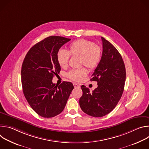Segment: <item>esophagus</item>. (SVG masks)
Instances as JSON below:
<instances>
[{
	"label": "esophagus",
	"mask_w": 149,
	"mask_h": 149,
	"mask_svg": "<svg viewBox=\"0 0 149 149\" xmlns=\"http://www.w3.org/2000/svg\"><path fill=\"white\" fill-rule=\"evenodd\" d=\"M74 88H79V86L78 84H77V83H74Z\"/></svg>",
	"instance_id": "esophagus-1"
}]
</instances>
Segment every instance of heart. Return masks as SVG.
Here are the masks:
<instances>
[{"label":"heart","mask_w":149,"mask_h":149,"mask_svg":"<svg viewBox=\"0 0 149 149\" xmlns=\"http://www.w3.org/2000/svg\"><path fill=\"white\" fill-rule=\"evenodd\" d=\"M70 55L72 56L80 55L81 65H86L90 70L95 69L101 61V48L94 42L84 39H79L74 41L69 45L68 51L59 49L56 53V59L61 68H67ZM87 74L85 68L78 70H72L67 73V77L71 80L79 82Z\"/></svg>","instance_id":"1"}]
</instances>
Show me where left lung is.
Returning <instances> with one entry per match:
<instances>
[{"label":"left lung","instance_id":"left-lung-1","mask_svg":"<svg viewBox=\"0 0 149 149\" xmlns=\"http://www.w3.org/2000/svg\"><path fill=\"white\" fill-rule=\"evenodd\" d=\"M102 59L92 75L91 81L97 82L93 92L82 86V95L79 98L81 110L87 114L101 117L110 113L120 100L125 81V68L117 49L107 40L101 37Z\"/></svg>","mask_w":149,"mask_h":149}]
</instances>
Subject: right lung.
I'll list each match as a JSON object with an SVG mask.
<instances>
[{"label": "right lung", "mask_w": 149, "mask_h": 149, "mask_svg": "<svg viewBox=\"0 0 149 149\" xmlns=\"http://www.w3.org/2000/svg\"><path fill=\"white\" fill-rule=\"evenodd\" d=\"M71 39L51 36L33 45L28 52L21 70L24 95L31 108L40 116L54 117L64 109L74 89L70 82H52L61 71L56 53Z\"/></svg>", "instance_id": "1"}]
</instances>
